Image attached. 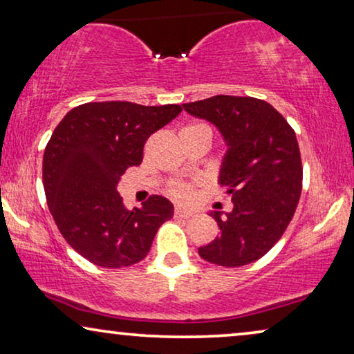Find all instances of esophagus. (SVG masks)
Instances as JSON below:
<instances>
[{
  "mask_svg": "<svg viewBox=\"0 0 354 354\" xmlns=\"http://www.w3.org/2000/svg\"><path fill=\"white\" fill-rule=\"evenodd\" d=\"M192 216H193L192 211L182 209V207H177V209L174 211V217H177V219H188V217H192Z\"/></svg>",
  "mask_w": 354,
  "mask_h": 354,
  "instance_id": "esophagus-1",
  "label": "esophagus"
}]
</instances>
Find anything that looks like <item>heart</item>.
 Listing matches in <instances>:
<instances>
[{"mask_svg":"<svg viewBox=\"0 0 354 354\" xmlns=\"http://www.w3.org/2000/svg\"><path fill=\"white\" fill-rule=\"evenodd\" d=\"M192 130H203V132L211 133V129L207 127L206 124L187 125L182 132H192ZM167 195L180 203H190L193 198H195V188H193V185H190V183H185V182H172L171 185L167 187Z\"/></svg>","mask_w":354,"mask_h":354,"instance_id":"1","label":"heart"}]
</instances>
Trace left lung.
<instances>
[{
	"label": "left lung",
	"instance_id": "obj_1",
	"mask_svg": "<svg viewBox=\"0 0 354 354\" xmlns=\"http://www.w3.org/2000/svg\"><path fill=\"white\" fill-rule=\"evenodd\" d=\"M206 119L229 145L219 182L232 196L227 219L214 212L221 235L198 253L207 263L240 268L268 253L287 230L303 187L295 130L268 101L216 95L183 104Z\"/></svg>",
	"mask_w": 354,
	"mask_h": 354
}]
</instances>
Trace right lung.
Segmentation results:
<instances>
[{"label":"right lung","instance_id":"1","mask_svg":"<svg viewBox=\"0 0 354 354\" xmlns=\"http://www.w3.org/2000/svg\"><path fill=\"white\" fill-rule=\"evenodd\" d=\"M180 113L178 104L103 101L77 106L57 124L43 154V187L61 235L86 261L106 269L140 263L172 217V203L159 195L125 209L118 185L142 164L149 135Z\"/></svg>","mask_w":354,"mask_h":354}]
</instances>
